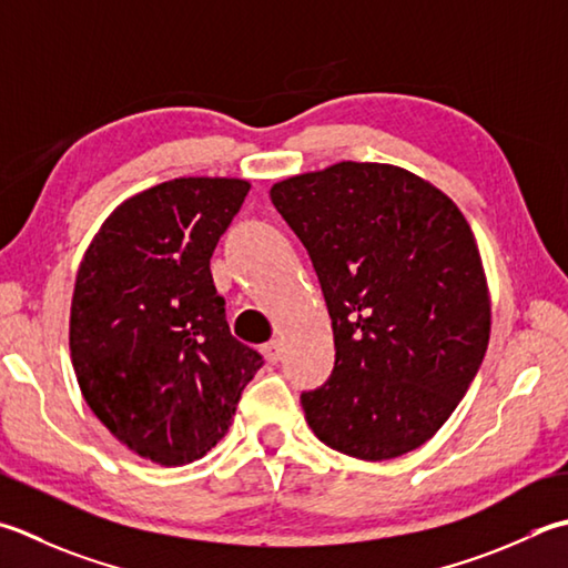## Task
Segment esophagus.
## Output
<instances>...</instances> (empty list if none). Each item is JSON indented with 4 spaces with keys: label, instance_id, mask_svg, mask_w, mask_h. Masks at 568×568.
Masks as SVG:
<instances>
[{
    "label": "esophagus",
    "instance_id": "obj_1",
    "mask_svg": "<svg viewBox=\"0 0 568 568\" xmlns=\"http://www.w3.org/2000/svg\"><path fill=\"white\" fill-rule=\"evenodd\" d=\"M263 357H265V362H268V364H277V362H281V357H283V344L277 342V339L263 344Z\"/></svg>",
    "mask_w": 568,
    "mask_h": 568
}]
</instances>
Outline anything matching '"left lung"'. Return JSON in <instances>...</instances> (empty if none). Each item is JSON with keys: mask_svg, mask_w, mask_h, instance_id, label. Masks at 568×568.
<instances>
[{"mask_svg": "<svg viewBox=\"0 0 568 568\" xmlns=\"http://www.w3.org/2000/svg\"><path fill=\"white\" fill-rule=\"evenodd\" d=\"M327 300L335 372L300 396L349 458L424 446L468 392L490 339V287L463 211L396 164L337 162L271 186Z\"/></svg>", "mask_w": 568, "mask_h": 568, "instance_id": "left-lung-1", "label": "left lung"}]
</instances>
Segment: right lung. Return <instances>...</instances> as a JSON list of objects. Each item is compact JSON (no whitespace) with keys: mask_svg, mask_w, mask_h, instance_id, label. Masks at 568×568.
<instances>
[{"mask_svg":"<svg viewBox=\"0 0 568 568\" xmlns=\"http://www.w3.org/2000/svg\"><path fill=\"white\" fill-rule=\"evenodd\" d=\"M251 189L180 176L113 209L78 265L69 347L78 386L113 436L164 468L226 436L261 354L226 325L211 253Z\"/></svg>","mask_w":568,"mask_h":568,"instance_id":"right-lung-1","label":"right lung"}]
</instances>
